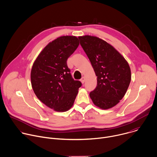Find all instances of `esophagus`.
<instances>
[{"mask_svg": "<svg viewBox=\"0 0 157 157\" xmlns=\"http://www.w3.org/2000/svg\"><path fill=\"white\" fill-rule=\"evenodd\" d=\"M85 79H85V77L83 76V77H82V78L80 79V81H81V82L83 84V83L85 82Z\"/></svg>", "mask_w": 157, "mask_h": 157, "instance_id": "1", "label": "esophagus"}]
</instances>
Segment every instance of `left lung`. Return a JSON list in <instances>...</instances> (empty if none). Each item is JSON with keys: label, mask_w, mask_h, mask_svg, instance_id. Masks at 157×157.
I'll use <instances>...</instances> for the list:
<instances>
[{"label": "left lung", "mask_w": 157, "mask_h": 157, "mask_svg": "<svg viewBox=\"0 0 157 157\" xmlns=\"http://www.w3.org/2000/svg\"><path fill=\"white\" fill-rule=\"evenodd\" d=\"M97 80L89 96L94 105L103 110L115 107L124 96L131 80L129 65L112 45L93 36L78 37Z\"/></svg>", "instance_id": "obj_1"}]
</instances>
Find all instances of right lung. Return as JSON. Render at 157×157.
I'll use <instances>...</instances> for the list:
<instances>
[{
  "instance_id": "right-lung-1",
  "label": "right lung",
  "mask_w": 157,
  "mask_h": 157,
  "mask_svg": "<svg viewBox=\"0 0 157 157\" xmlns=\"http://www.w3.org/2000/svg\"><path fill=\"white\" fill-rule=\"evenodd\" d=\"M79 44L74 36H63L49 42L40 52L31 71V82L36 97L56 112L73 105L82 84L72 78L67 60Z\"/></svg>"
}]
</instances>
